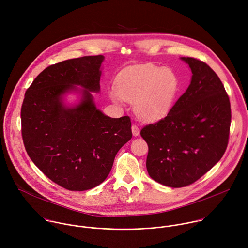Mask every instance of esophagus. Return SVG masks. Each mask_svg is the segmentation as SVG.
<instances>
[{"instance_id":"obj_1","label":"esophagus","mask_w":248,"mask_h":248,"mask_svg":"<svg viewBox=\"0 0 248 248\" xmlns=\"http://www.w3.org/2000/svg\"><path fill=\"white\" fill-rule=\"evenodd\" d=\"M131 131H132V135H133V136H137V135H139V132H140V130H139L138 126H137V125H135V124H133V125L131 126Z\"/></svg>"}]
</instances>
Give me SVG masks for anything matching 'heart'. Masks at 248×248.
I'll use <instances>...</instances> for the list:
<instances>
[{"label": "heart", "instance_id": "b5f03b06", "mask_svg": "<svg viewBox=\"0 0 248 248\" xmlns=\"http://www.w3.org/2000/svg\"><path fill=\"white\" fill-rule=\"evenodd\" d=\"M117 89L109 90L116 104L133 103L135 114L145 122H157L170 114L180 89V79L170 68L138 64L124 68Z\"/></svg>", "mask_w": 248, "mask_h": 248}]
</instances>
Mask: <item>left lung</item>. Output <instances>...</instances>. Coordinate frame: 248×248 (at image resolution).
Wrapping results in <instances>:
<instances>
[{
	"label": "left lung",
	"mask_w": 248,
	"mask_h": 248,
	"mask_svg": "<svg viewBox=\"0 0 248 248\" xmlns=\"http://www.w3.org/2000/svg\"><path fill=\"white\" fill-rule=\"evenodd\" d=\"M181 60L191 69L190 84L166 118L140 132L149 148V175L170 187L193 184L221 160L232 118L229 97L214 70L193 58Z\"/></svg>",
	"instance_id": "8db88e82"
}]
</instances>
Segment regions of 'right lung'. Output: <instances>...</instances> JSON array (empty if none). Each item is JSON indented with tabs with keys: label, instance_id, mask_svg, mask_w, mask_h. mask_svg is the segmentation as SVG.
<instances>
[{
	"label": "right lung",
	"instance_id": "1",
	"mask_svg": "<svg viewBox=\"0 0 248 248\" xmlns=\"http://www.w3.org/2000/svg\"><path fill=\"white\" fill-rule=\"evenodd\" d=\"M104 56L50 65L27 89L21 107L22 138L32 162L59 186L84 191L109 175L118 151L130 140L129 117L113 119L97 109ZM78 95L67 103L66 96Z\"/></svg>",
	"mask_w": 248,
	"mask_h": 248
}]
</instances>
